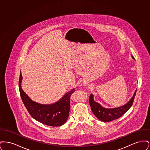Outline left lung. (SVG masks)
I'll return each mask as SVG.
<instances>
[{"label":"left lung","instance_id":"8db88e82","mask_svg":"<svg viewBox=\"0 0 150 150\" xmlns=\"http://www.w3.org/2000/svg\"><path fill=\"white\" fill-rule=\"evenodd\" d=\"M132 58L134 59V58L132 56ZM136 91L133 96L129 100L128 102L120 107L112 108H107L102 107L100 103L94 101L93 98V95L91 94L89 97V103L92 111L94 115L100 121L104 122L114 120L120 117L122 115L124 114L133 105L134 99L136 96Z\"/></svg>","mask_w":150,"mask_h":150}]
</instances>
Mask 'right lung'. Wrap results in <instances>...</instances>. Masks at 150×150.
<instances>
[{
	"mask_svg": "<svg viewBox=\"0 0 150 150\" xmlns=\"http://www.w3.org/2000/svg\"><path fill=\"white\" fill-rule=\"evenodd\" d=\"M22 80L21 72L19 78V89L22 102L28 111L29 114L36 121L43 124L52 126L59 127L64 125L67 120L70 112V98L75 89L71 90L56 102L43 105L37 103L30 98L21 88Z\"/></svg>",
	"mask_w": 150,
	"mask_h": 150,
	"instance_id": "add662e5",
	"label": "right lung"
}]
</instances>
